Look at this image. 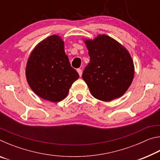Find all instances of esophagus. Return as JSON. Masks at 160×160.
Listing matches in <instances>:
<instances>
[{"label":"esophagus","mask_w":160,"mask_h":160,"mask_svg":"<svg viewBox=\"0 0 160 160\" xmlns=\"http://www.w3.org/2000/svg\"><path fill=\"white\" fill-rule=\"evenodd\" d=\"M77 71H78V74H79L80 76V77L82 76V70L80 69V68H78V69H77Z\"/></svg>","instance_id":"34e87169"}]
</instances>
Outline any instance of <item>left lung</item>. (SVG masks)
<instances>
[{
	"mask_svg": "<svg viewBox=\"0 0 160 160\" xmlns=\"http://www.w3.org/2000/svg\"><path fill=\"white\" fill-rule=\"evenodd\" d=\"M85 40V39H84ZM90 61L82 72L94 98L110 102L123 95L134 77V64L128 50L112 37L98 35L85 39Z\"/></svg>",
	"mask_w": 160,
	"mask_h": 160,
	"instance_id": "obj_1",
	"label": "left lung"
}]
</instances>
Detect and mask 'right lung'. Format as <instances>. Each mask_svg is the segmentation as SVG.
<instances>
[{"mask_svg":"<svg viewBox=\"0 0 160 160\" xmlns=\"http://www.w3.org/2000/svg\"><path fill=\"white\" fill-rule=\"evenodd\" d=\"M25 73L34 92L52 102L66 98L72 84L80 77L70 66L63 41L56 34L46 38L32 50Z\"/></svg>","mask_w":160,"mask_h":160,"instance_id":"1","label":"right lung"}]
</instances>
